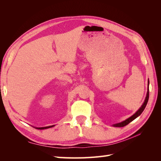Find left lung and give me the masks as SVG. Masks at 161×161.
I'll return each mask as SVG.
<instances>
[{"instance_id": "left-lung-1", "label": "left lung", "mask_w": 161, "mask_h": 161, "mask_svg": "<svg viewBox=\"0 0 161 161\" xmlns=\"http://www.w3.org/2000/svg\"><path fill=\"white\" fill-rule=\"evenodd\" d=\"M148 98H149V80H148V89H147V96H146L145 100L144 101L143 104L142 105V106L140 107V109L136 112V113L131 115V117H130L129 118H128L127 119H125L123 121H121L120 123H118V124H115L113 125L114 127H124V126L128 125L129 123H130L131 121H132L134 119H135L136 118H138L139 115H140V114L142 113L143 111L144 110L146 106L147 105L148 101Z\"/></svg>"}]
</instances>
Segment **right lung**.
I'll list each match as a JSON object with an SVG mask.
<instances>
[{"instance_id": "add662e5", "label": "right lung", "mask_w": 161, "mask_h": 161, "mask_svg": "<svg viewBox=\"0 0 161 161\" xmlns=\"http://www.w3.org/2000/svg\"><path fill=\"white\" fill-rule=\"evenodd\" d=\"M54 126V125H50V126H47V127H42V128H37V127H35V128L37 129V130H44V129H47V128H52Z\"/></svg>"}]
</instances>
